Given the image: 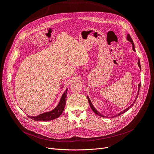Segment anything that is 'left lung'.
<instances>
[{
    "label": "left lung",
    "instance_id": "obj_1",
    "mask_svg": "<svg viewBox=\"0 0 154 154\" xmlns=\"http://www.w3.org/2000/svg\"><path fill=\"white\" fill-rule=\"evenodd\" d=\"M127 40H128L129 42H130V43L132 44V49H133V50L134 51H136V50H135V48H134V42H133V40H132V38L131 37H130V35L129 34H128L127 35ZM137 64H138V66L139 67V68H140V69H141V65H140V61H139H139H138V63H137ZM140 87H141V83H139V84L138 85V92H139V90H140ZM138 94H139V93L138 94H137V96H136V99H135V100H134V101L132 103V104L130 105V106H128V108H127L126 109H125L123 111H122V112H121L120 113H119V114H118L117 115H116L115 116H119V115H121V114H123V113H125V112H126L127 111H128L130 108H131V107L134 105V104L135 103V102H136V100H137V96H138ZM87 99H88V103H89V105H90V106H91V109L92 110V111L94 112L96 114H97V115H98L99 116H101V117H103V118H105V116H103V115H101L98 111H97L95 108H94V106H93V105H92V103H91V100L89 99V97H88V96H87ZM115 116H114V117H115ZM113 118V117H112Z\"/></svg>",
    "mask_w": 154,
    "mask_h": 154
}]
</instances>
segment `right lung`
Returning <instances> with one entry per match:
<instances>
[{
  "label": "right lung",
  "instance_id": "1",
  "mask_svg": "<svg viewBox=\"0 0 154 154\" xmlns=\"http://www.w3.org/2000/svg\"><path fill=\"white\" fill-rule=\"evenodd\" d=\"M67 88L63 92L58 105L54 109L50 112H48L41 114L38 116H35H35H29V118L35 121H36V122H40V121H42V122H45V121H51L60 117V116L63 112L65 106H66L67 100Z\"/></svg>",
  "mask_w": 154,
  "mask_h": 154
}]
</instances>
